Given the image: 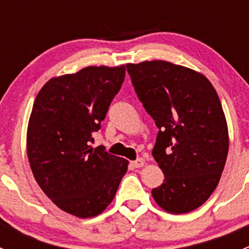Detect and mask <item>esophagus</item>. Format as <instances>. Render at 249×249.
Listing matches in <instances>:
<instances>
[{
  "label": "esophagus",
  "instance_id": "34e87169",
  "mask_svg": "<svg viewBox=\"0 0 249 249\" xmlns=\"http://www.w3.org/2000/svg\"><path fill=\"white\" fill-rule=\"evenodd\" d=\"M143 165H144V159H143V158H139V159H136L135 161H132V166L136 167V169H140Z\"/></svg>",
  "mask_w": 249,
  "mask_h": 249
}]
</instances>
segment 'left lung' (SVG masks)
<instances>
[{
	"mask_svg": "<svg viewBox=\"0 0 249 249\" xmlns=\"http://www.w3.org/2000/svg\"><path fill=\"white\" fill-rule=\"evenodd\" d=\"M126 69L159 129L152 154L165 179L153 197L175 214L196 210L217 188L229 150L219 97L203 74L179 65L154 60Z\"/></svg>",
	"mask_w": 249,
	"mask_h": 249,
	"instance_id": "1",
	"label": "left lung"
}]
</instances>
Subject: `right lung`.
Masks as SVG:
<instances>
[{"label":"right lung","mask_w":249,"mask_h":249,"mask_svg":"<svg viewBox=\"0 0 249 249\" xmlns=\"http://www.w3.org/2000/svg\"><path fill=\"white\" fill-rule=\"evenodd\" d=\"M125 66H89L52 78L39 90L27 127V158L35 179L59 208L79 218L112 202L129 161L92 148V132L125 78Z\"/></svg>","instance_id":"1"}]
</instances>
